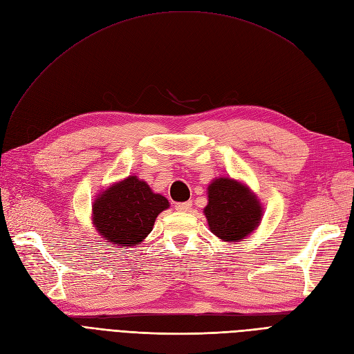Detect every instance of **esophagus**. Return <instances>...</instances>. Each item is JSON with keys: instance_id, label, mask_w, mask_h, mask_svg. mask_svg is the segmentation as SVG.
I'll return each instance as SVG.
<instances>
[{"instance_id": "esophagus-1", "label": "esophagus", "mask_w": 354, "mask_h": 354, "mask_svg": "<svg viewBox=\"0 0 354 354\" xmlns=\"http://www.w3.org/2000/svg\"><path fill=\"white\" fill-rule=\"evenodd\" d=\"M190 207H192V202H190V201L176 203V209L180 211V212H187V211L190 209Z\"/></svg>"}]
</instances>
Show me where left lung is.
Segmentation results:
<instances>
[{
  "instance_id": "8db88e82",
  "label": "left lung",
  "mask_w": 354,
  "mask_h": 354,
  "mask_svg": "<svg viewBox=\"0 0 354 354\" xmlns=\"http://www.w3.org/2000/svg\"><path fill=\"white\" fill-rule=\"evenodd\" d=\"M203 208L211 233L223 242H241L259 229L263 207L260 199L243 181L216 177L207 190Z\"/></svg>"
}]
</instances>
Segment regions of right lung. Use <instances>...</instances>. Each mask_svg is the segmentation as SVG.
Instances as JSON below:
<instances>
[{"label":"right lung","instance_id":"right-lung-1","mask_svg":"<svg viewBox=\"0 0 354 354\" xmlns=\"http://www.w3.org/2000/svg\"><path fill=\"white\" fill-rule=\"evenodd\" d=\"M167 208L165 196L155 194L145 180L128 176L95 196L91 221L106 242L131 248L147 238L156 217Z\"/></svg>","mask_w":354,"mask_h":354}]
</instances>
